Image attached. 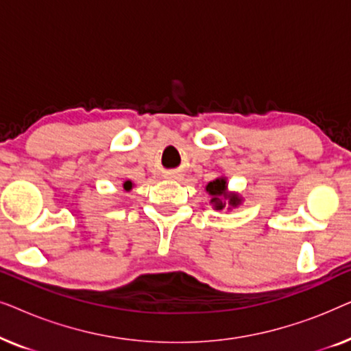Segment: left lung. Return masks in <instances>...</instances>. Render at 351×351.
Instances as JSON below:
<instances>
[{
  "instance_id": "left-lung-1",
  "label": "left lung",
  "mask_w": 351,
  "mask_h": 351,
  "mask_svg": "<svg viewBox=\"0 0 351 351\" xmlns=\"http://www.w3.org/2000/svg\"><path fill=\"white\" fill-rule=\"evenodd\" d=\"M227 179L225 177H219L213 182H209L206 185V191L210 195V204L214 206L215 209L220 210L223 209L225 206H230V208H237V206L241 204V196L238 193H232L227 189Z\"/></svg>"
}]
</instances>
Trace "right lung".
I'll return each mask as SVG.
<instances>
[{"instance_id": "obj_1", "label": "right lung", "mask_w": 351, "mask_h": 351, "mask_svg": "<svg viewBox=\"0 0 351 351\" xmlns=\"http://www.w3.org/2000/svg\"><path fill=\"white\" fill-rule=\"evenodd\" d=\"M123 189L126 190V191L131 190V189H132V182H131V180H126V182H124V184H123Z\"/></svg>"}]
</instances>
